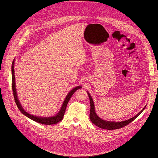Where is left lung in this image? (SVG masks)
<instances>
[{"label": "left lung", "instance_id": "left-lung-1", "mask_svg": "<svg viewBox=\"0 0 158 158\" xmlns=\"http://www.w3.org/2000/svg\"><path fill=\"white\" fill-rule=\"evenodd\" d=\"M88 96L89 97V100H90V114H89V117H90V121L94 124L97 127L102 128V129H105V130H116V129H119L123 127H125L126 125H128L130 123H131V122H133L135 118H136L144 110V109L145 108L146 106H145L139 113L137 114H136L135 116L133 117L132 118H130L128 120H125V121H122V122H111V121H106L104 120L103 119H102L101 118H100L95 113V106L94 104V102L92 100V98L91 97L89 93L88 92Z\"/></svg>", "mask_w": 158, "mask_h": 158}]
</instances>
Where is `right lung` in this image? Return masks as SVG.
<instances>
[{"instance_id":"right-lung-1","label":"right lung","mask_w":158,"mask_h":158,"mask_svg":"<svg viewBox=\"0 0 158 158\" xmlns=\"http://www.w3.org/2000/svg\"><path fill=\"white\" fill-rule=\"evenodd\" d=\"M14 65H15V60L13 61L12 63V66H11V73H12V89H13V95H14V98H15V103L17 105V106L18 107L19 111L23 113V114H24L25 116H27V117L30 118V119L40 123H42V124H44L46 125H53V124H56L58 123V122H60V121H61L63 118V116L64 115V113L66 111V106L68 105V102L70 100V98H71V97L72 96V95L75 93V92L77 90H78V89L81 88V86H77L75 88H74L73 89H72L70 90L66 97L65 98V100L62 105V106L61 108L60 111H59V113H58L56 115L53 116V117H39V116H35L33 115H31L28 113H27L23 109V106H21L19 100H18V95H17V92H16V83H15V70H14Z\"/></svg>"}]
</instances>
